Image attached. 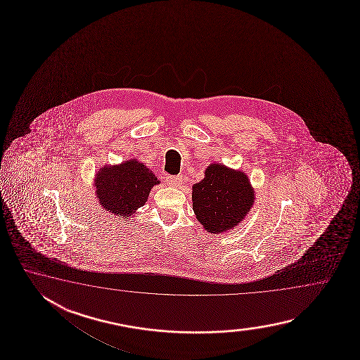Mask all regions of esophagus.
<instances>
[{"label": "esophagus", "mask_w": 360, "mask_h": 360, "mask_svg": "<svg viewBox=\"0 0 360 360\" xmlns=\"http://www.w3.org/2000/svg\"><path fill=\"white\" fill-rule=\"evenodd\" d=\"M183 183V177L179 176H169L167 177V184L171 186H180V184Z\"/></svg>", "instance_id": "1"}]
</instances>
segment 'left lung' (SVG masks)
I'll use <instances>...</instances> for the list:
<instances>
[{"label":"left lung","mask_w":360,"mask_h":360,"mask_svg":"<svg viewBox=\"0 0 360 360\" xmlns=\"http://www.w3.org/2000/svg\"><path fill=\"white\" fill-rule=\"evenodd\" d=\"M248 177L222 165L208 166L205 179L193 186V210L198 221L211 233L233 229L253 205Z\"/></svg>","instance_id":"1"}]
</instances>
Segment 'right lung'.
<instances>
[{"label": "right lung", "instance_id": "obj_1", "mask_svg": "<svg viewBox=\"0 0 360 360\" xmlns=\"http://www.w3.org/2000/svg\"><path fill=\"white\" fill-rule=\"evenodd\" d=\"M158 183L152 171L134 160L115 167H104L95 179L100 205L108 212L123 217H130L135 210L143 206L150 189Z\"/></svg>", "mask_w": 360, "mask_h": 360}]
</instances>
